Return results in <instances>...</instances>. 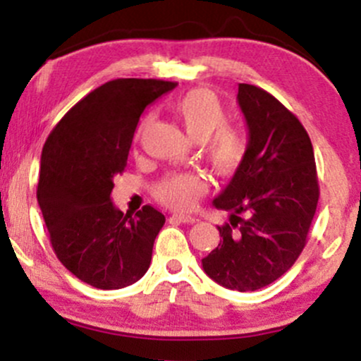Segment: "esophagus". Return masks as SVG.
Masks as SVG:
<instances>
[{
	"label": "esophagus",
	"instance_id": "34e87169",
	"mask_svg": "<svg viewBox=\"0 0 361 361\" xmlns=\"http://www.w3.org/2000/svg\"><path fill=\"white\" fill-rule=\"evenodd\" d=\"M173 219L178 222H183V224H195L198 221L197 217H192V215H183V214H175L173 215Z\"/></svg>",
	"mask_w": 361,
	"mask_h": 361
}]
</instances>
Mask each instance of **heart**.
<instances>
[{
  "label": "heart",
  "instance_id": "b5f03b06",
  "mask_svg": "<svg viewBox=\"0 0 361 361\" xmlns=\"http://www.w3.org/2000/svg\"><path fill=\"white\" fill-rule=\"evenodd\" d=\"M175 111L185 130L195 140H204L205 154L212 166L221 173H233L241 166L247 152V137L241 130L227 127L229 114L214 91L197 88L186 91L175 102ZM152 115H147L139 127L142 135L152 126ZM205 178L198 173H175L156 185L157 200L175 210H190L205 193Z\"/></svg>",
  "mask_w": 361,
  "mask_h": 361
}]
</instances>
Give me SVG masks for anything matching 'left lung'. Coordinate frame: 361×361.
Instances as JSON below:
<instances>
[{"label":"left lung","mask_w":361,"mask_h":361,"mask_svg":"<svg viewBox=\"0 0 361 361\" xmlns=\"http://www.w3.org/2000/svg\"><path fill=\"white\" fill-rule=\"evenodd\" d=\"M247 152L214 200L231 212L219 226L221 243L202 259L222 287L255 292L292 268L307 243L319 200L314 149L307 130L268 91L239 85Z\"/></svg>","instance_id":"obj_1"}]
</instances>
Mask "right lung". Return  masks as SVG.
<instances>
[{
	"mask_svg": "<svg viewBox=\"0 0 361 361\" xmlns=\"http://www.w3.org/2000/svg\"><path fill=\"white\" fill-rule=\"evenodd\" d=\"M176 86L120 78L98 86L54 127L42 149L37 200L52 250L76 279L117 290L147 271L164 215L144 205L132 217L111 202L114 178L127 166L139 117Z\"/></svg>",
	"mask_w": 361,
	"mask_h": 361,
	"instance_id": "obj_1",
	"label": "right lung"
}]
</instances>
